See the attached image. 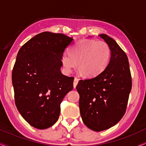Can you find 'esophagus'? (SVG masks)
Instances as JSON below:
<instances>
[{
  "label": "esophagus",
  "mask_w": 146,
  "mask_h": 146,
  "mask_svg": "<svg viewBox=\"0 0 146 146\" xmlns=\"http://www.w3.org/2000/svg\"><path fill=\"white\" fill-rule=\"evenodd\" d=\"M78 83V79L75 78L74 80V88L76 87Z\"/></svg>",
  "instance_id": "obj_1"
}]
</instances>
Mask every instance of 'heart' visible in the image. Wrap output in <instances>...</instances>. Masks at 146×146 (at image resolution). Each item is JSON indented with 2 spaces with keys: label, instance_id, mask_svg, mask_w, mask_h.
<instances>
[{
  "label": "heart",
  "instance_id": "heart-1",
  "mask_svg": "<svg viewBox=\"0 0 146 146\" xmlns=\"http://www.w3.org/2000/svg\"><path fill=\"white\" fill-rule=\"evenodd\" d=\"M111 56L110 46L104 41L85 40L73 45L70 53L64 52L61 60L67 73L78 66L88 77L96 76L105 70Z\"/></svg>",
  "mask_w": 146,
  "mask_h": 146
}]
</instances>
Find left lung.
<instances>
[{"label": "left lung", "instance_id": "left-lung-1", "mask_svg": "<svg viewBox=\"0 0 146 146\" xmlns=\"http://www.w3.org/2000/svg\"><path fill=\"white\" fill-rule=\"evenodd\" d=\"M99 36L110 47V62L101 74L80 80L76 86L83 122L96 131L110 128L122 118L132 85L125 53L111 38L106 35Z\"/></svg>", "mask_w": 146, "mask_h": 146}]
</instances>
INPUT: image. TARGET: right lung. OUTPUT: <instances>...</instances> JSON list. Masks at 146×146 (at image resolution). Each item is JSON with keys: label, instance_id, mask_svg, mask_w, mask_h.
I'll list each match as a JSON object with an SVG mask.
<instances>
[{"label": "right lung", "instance_id": "add662e5", "mask_svg": "<svg viewBox=\"0 0 146 146\" xmlns=\"http://www.w3.org/2000/svg\"><path fill=\"white\" fill-rule=\"evenodd\" d=\"M73 38L44 32L19 50L12 73L15 104L23 118L37 129L56 122L60 104L73 89L74 77L61 73V57Z\"/></svg>", "mask_w": 146, "mask_h": 146}]
</instances>
